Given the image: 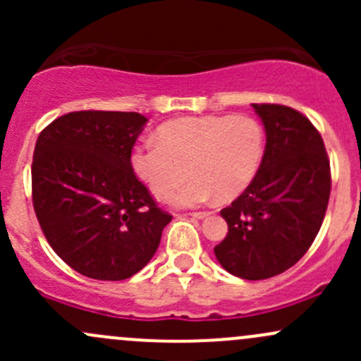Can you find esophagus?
<instances>
[{
    "label": "esophagus",
    "mask_w": 361,
    "mask_h": 361,
    "mask_svg": "<svg viewBox=\"0 0 361 361\" xmlns=\"http://www.w3.org/2000/svg\"><path fill=\"white\" fill-rule=\"evenodd\" d=\"M190 216L199 218V220H202V218L209 216V211H195V213H190Z\"/></svg>",
    "instance_id": "esophagus-1"
}]
</instances>
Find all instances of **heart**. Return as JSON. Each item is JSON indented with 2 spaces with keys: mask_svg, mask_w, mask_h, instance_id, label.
<instances>
[{
  "mask_svg": "<svg viewBox=\"0 0 361 361\" xmlns=\"http://www.w3.org/2000/svg\"><path fill=\"white\" fill-rule=\"evenodd\" d=\"M265 150L262 123L250 115L185 116L162 123L157 141L134 148L130 166L155 197L178 207L232 201L253 181Z\"/></svg>",
  "mask_w": 361,
  "mask_h": 361,
  "instance_id": "1",
  "label": "heart"
}]
</instances>
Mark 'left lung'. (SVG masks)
Listing matches in <instances>:
<instances>
[{
  "label": "left lung",
  "instance_id": "obj_1",
  "mask_svg": "<svg viewBox=\"0 0 361 361\" xmlns=\"http://www.w3.org/2000/svg\"><path fill=\"white\" fill-rule=\"evenodd\" d=\"M265 127V152L250 187L220 211L228 232L214 255L238 278L267 279L297 264L329 206L330 162L316 127L283 104H251Z\"/></svg>",
  "mask_w": 361,
  "mask_h": 361
}]
</instances>
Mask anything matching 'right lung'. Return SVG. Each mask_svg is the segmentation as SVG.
<instances>
[{
  "instance_id": "add662e5",
  "label": "right lung",
  "mask_w": 361,
  "mask_h": 361,
  "mask_svg": "<svg viewBox=\"0 0 361 361\" xmlns=\"http://www.w3.org/2000/svg\"><path fill=\"white\" fill-rule=\"evenodd\" d=\"M147 122L134 111H73L36 141V218L52 250L87 278L120 281L140 272L173 220L130 166Z\"/></svg>"
}]
</instances>
